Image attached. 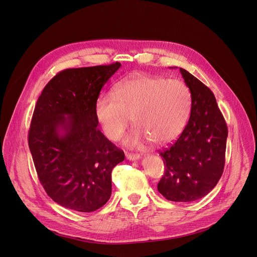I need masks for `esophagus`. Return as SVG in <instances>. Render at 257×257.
<instances>
[{"label": "esophagus", "instance_id": "obj_1", "mask_svg": "<svg viewBox=\"0 0 257 257\" xmlns=\"http://www.w3.org/2000/svg\"><path fill=\"white\" fill-rule=\"evenodd\" d=\"M126 159L129 160V161H137L140 159V155L138 154H129V153H126Z\"/></svg>", "mask_w": 257, "mask_h": 257}]
</instances>
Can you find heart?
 <instances>
[{"label":"heart","instance_id":"1","mask_svg":"<svg viewBox=\"0 0 257 257\" xmlns=\"http://www.w3.org/2000/svg\"><path fill=\"white\" fill-rule=\"evenodd\" d=\"M191 108V92L180 79L135 74L120 81L114 92L100 93L94 114L104 136L119 140L130 116L135 124L125 138L130 148L152 140L156 145L174 141L184 129Z\"/></svg>","mask_w":257,"mask_h":257}]
</instances>
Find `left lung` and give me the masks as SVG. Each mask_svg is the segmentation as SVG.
Wrapping results in <instances>:
<instances>
[{
    "instance_id": "obj_1",
    "label": "left lung",
    "mask_w": 257,
    "mask_h": 257,
    "mask_svg": "<svg viewBox=\"0 0 257 257\" xmlns=\"http://www.w3.org/2000/svg\"><path fill=\"white\" fill-rule=\"evenodd\" d=\"M180 72L191 92V114L176 142L160 151L166 170L158 190L168 200L190 202L209 193L222 177L228 127L212 91L185 69Z\"/></svg>"
}]
</instances>
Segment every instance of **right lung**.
Here are the masks:
<instances>
[{
  "mask_svg": "<svg viewBox=\"0 0 257 257\" xmlns=\"http://www.w3.org/2000/svg\"><path fill=\"white\" fill-rule=\"evenodd\" d=\"M120 67L116 62L63 70L35 104L29 150L43 187L64 207L91 212L111 197L112 170L125 155L98 130L94 104Z\"/></svg>",
  "mask_w": 257,
  "mask_h": 257,
  "instance_id": "add662e5",
  "label": "right lung"
}]
</instances>
